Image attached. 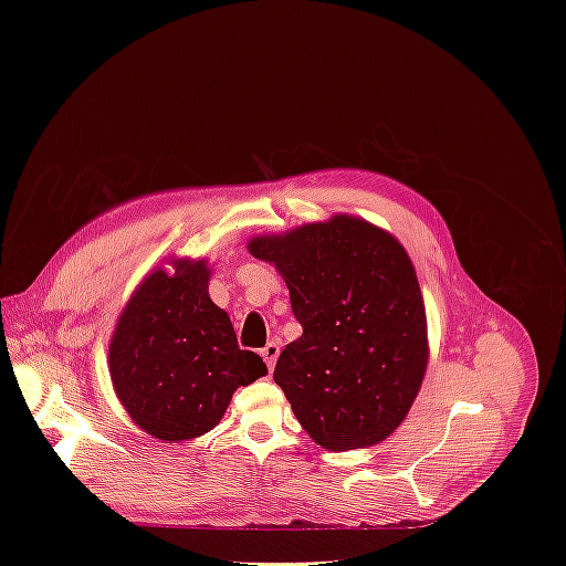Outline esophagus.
I'll list each match as a JSON object with an SVG mask.
<instances>
[{
    "mask_svg": "<svg viewBox=\"0 0 566 566\" xmlns=\"http://www.w3.org/2000/svg\"><path fill=\"white\" fill-rule=\"evenodd\" d=\"M279 352H281V347L276 345V342H269V345L262 349V358H264V364H266L269 370H273V366H276Z\"/></svg>",
    "mask_w": 566,
    "mask_h": 566,
    "instance_id": "esophagus-1",
    "label": "esophagus"
}]
</instances>
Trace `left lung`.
Wrapping results in <instances>:
<instances>
[{
  "label": "left lung",
  "instance_id": "obj_1",
  "mask_svg": "<svg viewBox=\"0 0 566 566\" xmlns=\"http://www.w3.org/2000/svg\"><path fill=\"white\" fill-rule=\"evenodd\" d=\"M276 264L302 335L281 352L273 382L323 449L387 439L427 368V321L416 269L397 238L337 214L250 241Z\"/></svg>",
  "mask_w": 566,
  "mask_h": 566
}]
</instances>
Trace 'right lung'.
<instances>
[{"label":"right lung","instance_id":"right-lung-1","mask_svg":"<svg viewBox=\"0 0 566 566\" xmlns=\"http://www.w3.org/2000/svg\"><path fill=\"white\" fill-rule=\"evenodd\" d=\"M205 262L153 271L111 339V378L132 420L167 443L210 432L238 387L266 375L260 354L238 347L231 318L208 295Z\"/></svg>","mask_w":566,"mask_h":566}]
</instances>
